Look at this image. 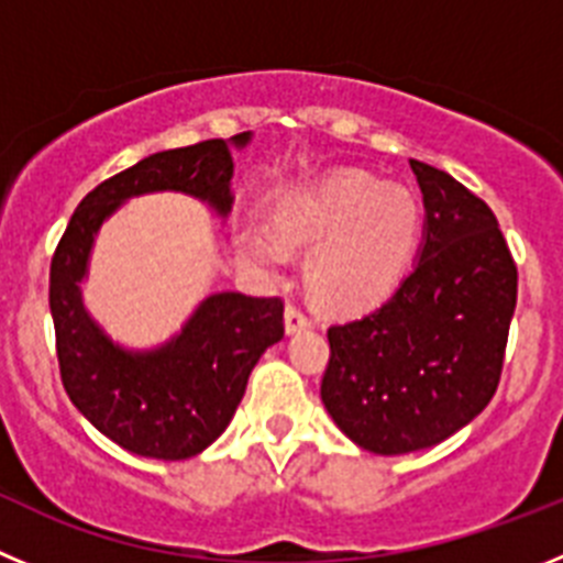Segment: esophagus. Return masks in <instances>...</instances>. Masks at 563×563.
I'll return each instance as SVG.
<instances>
[{
	"label": "esophagus",
	"instance_id": "esophagus-1",
	"mask_svg": "<svg viewBox=\"0 0 563 563\" xmlns=\"http://www.w3.org/2000/svg\"><path fill=\"white\" fill-rule=\"evenodd\" d=\"M310 324H312L310 312H307L301 305H296V301H290V305H287V310H285V327H287V332L307 330V327H310Z\"/></svg>",
	"mask_w": 563,
	"mask_h": 563
}]
</instances>
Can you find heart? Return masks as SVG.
<instances>
[{
    "mask_svg": "<svg viewBox=\"0 0 563 563\" xmlns=\"http://www.w3.org/2000/svg\"><path fill=\"white\" fill-rule=\"evenodd\" d=\"M420 228L415 194L363 172L332 174L273 211V231L287 247H316L307 287L318 305L338 312L366 310L400 285ZM239 251L267 271L285 265L278 242L253 228L239 233Z\"/></svg>",
    "mask_w": 563,
    "mask_h": 563,
    "instance_id": "heart-1",
    "label": "heart"
}]
</instances>
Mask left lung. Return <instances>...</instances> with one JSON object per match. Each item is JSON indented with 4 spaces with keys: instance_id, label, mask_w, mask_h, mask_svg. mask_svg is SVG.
Returning <instances> with one entry per match:
<instances>
[{
    "instance_id": "obj_1",
    "label": "left lung",
    "mask_w": 563,
    "mask_h": 563,
    "mask_svg": "<svg viewBox=\"0 0 563 563\" xmlns=\"http://www.w3.org/2000/svg\"><path fill=\"white\" fill-rule=\"evenodd\" d=\"M426 242L377 310L327 330L321 400L372 454L431 449L485 409L499 386L519 271L494 211L451 174L411 161Z\"/></svg>"
}]
</instances>
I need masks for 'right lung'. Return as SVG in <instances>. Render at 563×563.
Here are the masks:
<instances>
[{"label":"right lung","instance_id":"right-lung-1","mask_svg":"<svg viewBox=\"0 0 563 563\" xmlns=\"http://www.w3.org/2000/svg\"><path fill=\"white\" fill-rule=\"evenodd\" d=\"M233 143L245 146L247 132ZM231 174V146L222 137L143 157L78 202L49 262V312L64 389L101 434L132 454L188 460L208 449L231 422L258 355L285 335V301L217 292L163 350L132 355L84 312L78 282L92 236L126 197L146 191H186L228 213Z\"/></svg>","mask_w":563,"mask_h":563}]
</instances>
